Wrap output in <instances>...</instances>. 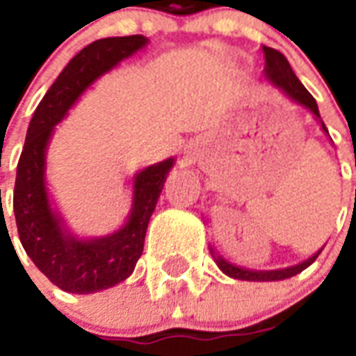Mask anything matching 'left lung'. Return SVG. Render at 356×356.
Masks as SVG:
<instances>
[{"instance_id":"8db88e82","label":"left lung","mask_w":356,"mask_h":356,"mask_svg":"<svg viewBox=\"0 0 356 356\" xmlns=\"http://www.w3.org/2000/svg\"><path fill=\"white\" fill-rule=\"evenodd\" d=\"M264 58H266V68L264 74L268 77L271 85H275L279 90L284 94L286 97H290L292 102H296L298 105H303L314 114L316 120H320V111H318V105H316V99L310 96V92L303 86V83L296 77L293 74L292 66L288 64L286 57L282 55L281 51H277L273 47L264 46ZM321 129L329 134L327 131L325 123L321 122ZM212 257L216 260L218 268L225 273V275L233 277V279H240V281H282V279H288V277L298 275L299 271H303L305 268H309L316 259L318 254L321 253V249L318 253H314L310 259L303 260L296 266H290V268H284V270H268V271H254V270H245V268H240V266H234L231 262H227L225 259H222L220 254H214V251L211 249Z\"/></svg>"}]
</instances>
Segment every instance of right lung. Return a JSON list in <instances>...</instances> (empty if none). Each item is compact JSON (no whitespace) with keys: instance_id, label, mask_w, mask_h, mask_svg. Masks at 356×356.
<instances>
[{"instance_id":"right-lung-1","label":"right lung","mask_w":356,"mask_h":356,"mask_svg":"<svg viewBox=\"0 0 356 356\" xmlns=\"http://www.w3.org/2000/svg\"><path fill=\"white\" fill-rule=\"evenodd\" d=\"M147 44L142 35L102 38L83 47L60 72L31 118L14 184L19 242L35 266L64 292L94 293L125 281L144 251L145 231L173 159L144 168L133 179L127 223L108 236L81 240L70 234L49 205L46 151L53 129L88 86Z\"/></svg>"}]
</instances>
